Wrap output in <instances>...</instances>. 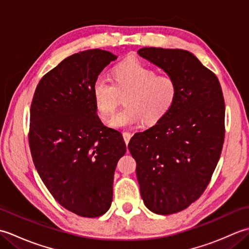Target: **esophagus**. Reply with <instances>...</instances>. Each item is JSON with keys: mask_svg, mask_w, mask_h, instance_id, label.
<instances>
[{"mask_svg": "<svg viewBox=\"0 0 249 249\" xmlns=\"http://www.w3.org/2000/svg\"><path fill=\"white\" fill-rule=\"evenodd\" d=\"M123 138H124V141L126 144H128V142L131 138V134L130 133H127V131H125V133H123Z\"/></svg>", "mask_w": 249, "mask_h": 249, "instance_id": "obj_1", "label": "esophagus"}]
</instances>
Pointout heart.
<instances>
[{
	"mask_svg": "<svg viewBox=\"0 0 249 249\" xmlns=\"http://www.w3.org/2000/svg\"><path fill=\"white\" fill-rule=\"evenodd\" d=\"M114 83L98 77L93 84V96L100 114L108 118L114 114L120 95H125L127 107L111 121L115 128H126L144 120L153 124L171 109L178 95L176 79L169 75H156L153 68L137 60L121 63L113 70Z\"/></svg>",
	"mask_w": 249,
	"mask_h": 249,
	"instance_id": "1",
	"label": "heart"
}]
</instances>
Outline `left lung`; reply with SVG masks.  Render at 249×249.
<instances>
[{"mask_svg": "<svg viewBox=\"0 0 249 249\" xmlns=\"http://www.w3.org/2000/svg\"><path fill=\"white\" fill-rule=\"evenodd\" d=\"M138 54L178 84L171 109L128 144L145 206L169 215L188 208L211 181L225 139V100L217 77L192 52L151 47Z\"/></svg>", "mask_w": 249, "mask_h": 249, "instance_id": "8db88e82", "label": "left lung"}]
</instances>
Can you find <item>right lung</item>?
Returning a JSON list of instances; mask_svg holds the SVG:
<instances>
[{
	"mask_svg": "<svg viewBox=\"0 0 249 249\" xmlns=\"http://www.w3.org/2000/svg\"><path fill=\"white\" fill-rule=\"evenodd\" d=\"M118 56L92 49L63 60L40 79L30 112L29 143L41 181L63 208L82 217L109 210L126 144L97 115L93 84Z\"/></svg>",
	"mask_w": 249,
	"mask_h": 249,
	"instance_id": "1",
	"label": "right lung"
}]
</instances>
